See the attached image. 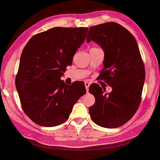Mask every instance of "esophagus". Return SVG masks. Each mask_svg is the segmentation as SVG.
<instances>
[{"instance_id":"1","label":"esophagus","mask_w":160,"mask_h":160,"mask_svg":"<svg viewBox=\"0 0 160 160\" xmlns=\"http://www.w3.org/2000/svg\"><path fill=\"white\" fill-rule=\"evenodd\" d=\"M84 84H85L86 90H87V91L88 92V91L89 87H90V83H89V82H84Z\"/></svg>"}]
</instances>
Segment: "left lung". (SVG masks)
Here are the masks:
<instances>
[{"label": "left lung", "mask_w": 160, "mask_h": 160, "mask_svg": "<svg viewBox=\"0 0 160 160\" xmlns=\"http://www.w3.org/2000/svg\"><path fill=\"white\" fill-rule=\"evenodd\" d=\"M95 42L104 51L103 69L99 76L112 91L104 93L99 85L90 87L95 103L89 108L92 121L101 127L118 128L136 113L145 78L137 40L125 28L116 22L90 28L87 42Z\"/></svg>", "instance_id": "obj_1"}]
</instances>
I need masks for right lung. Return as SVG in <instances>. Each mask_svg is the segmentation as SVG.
I'll return each instance as SVG.
<instances>
[{"label": "right lung", "instance_id": "obj_1", "mask_svg": "<svg viewBox=\"0 0 160 160\" xmlns=\"http://www.w3.org/2000/svg\"><path fill=\"white\" fill-rule=\"evenodd\" d=\"M88 32V28H53L34 36L24 47L15 85L24 112L38 125L62 124L86 93L83 85H68L61 77Z\"/></svg>", "mask_w": 160, "mask_h": 160}]
</instances>
